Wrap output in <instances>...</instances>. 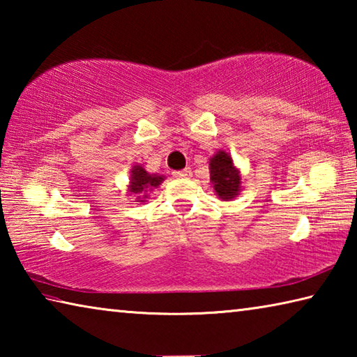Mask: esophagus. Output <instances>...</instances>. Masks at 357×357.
<instances>
[{"label":"esophagus","instance_id":"34e87169","mask_svg":"<svg viewBox=\"0 0 357 357\" xmlns=\"http://www.w3.org/2000/svg\"><path fill=\"white\" fill-rule=\"evenodd\" d=\"M192 174L190 168H184V170H178V172H173V176L174 178H189Z\"/></svg>","mask_w":357,"mask_h":357}]
</instances>
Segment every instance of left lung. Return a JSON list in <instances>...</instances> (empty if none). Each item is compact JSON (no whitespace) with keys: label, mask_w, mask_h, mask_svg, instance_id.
Returning a JSON list of instances; mask_svg holds the SVG:
<instances>
[{"label":"left lung","mask_w":357,"mask_h":357,"mask_svg":"<svg viewBox=\"0 0 357 357\" xmlns=\"http://www.w3.org/2000/svg\"><path fill=\"white\" fill-rule=\"evenodd\" d=\"M211 181L214 184V190L222 200H231L238 195L241 178L236 168L233 165L231 157L225 151H219L209 164Z\"/></svg>","instance_id":"obj_1"}]
</instances>
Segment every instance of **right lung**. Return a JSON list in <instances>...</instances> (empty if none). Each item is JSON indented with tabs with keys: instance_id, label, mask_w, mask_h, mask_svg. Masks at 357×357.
Wrapping results in <instances>:
<instances>
[{
	"instance_id": "obj_1",
	"label": "right lung",
	"mask_w": 357,
	"mask_h": 357,
	"mask_svg": "<svg viewBox=\"0 0 357 357\" xmlns=\"http://www.w3.org/2000/svg\"><path fill=\"white\" fill-rule=\"evenodd\" d=\"M164 178L162 176H155V174H149L146 173L143 167L137 165L132 168V174H130V192L134 193H143L153 189V187L159 185ZM140 198V197H138ZM143 202V200H142Z\"/></svg>"
}]
</instances>
